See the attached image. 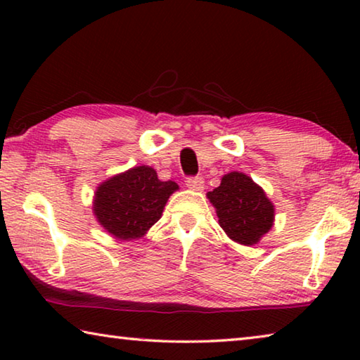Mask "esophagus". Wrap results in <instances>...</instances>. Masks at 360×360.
Masks as SVG:
<instances>
[{
	"label": "esophagus",
	"mask_w": 360,
	"mask_h": 360,
	"mask_svg": "<svg viewBox=\"0 0 360 360\" xmlns=\"http://www.w3.org/2000/svg\"><path fill=\"white\" fill-rule=\"evenodd\" d=\"M186 186L195 192H202L205 188V181L203 178H188L186 181Z\"/></svg>",
	"instance_id": "34e87169"
}]
</instances>
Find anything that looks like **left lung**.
I'll list each match as a JSON object with an SVG mask.
<instances>
[{"label":"left lung","mask_w":360,"mask_h":360,"mask_svg":"<svg viewBox=\"0 0 360 360\" xmlns=\"http://www.w3.org/2000/svg\"><path fill=\"white\" fill-rule=\"evenodd\" d=\"M206 197L216 208L219 225L238 245H257L275 222V205L245 173L224 174L221 186Z\"/></svg>","instance_id":"left-lung-1"}]
</instances>
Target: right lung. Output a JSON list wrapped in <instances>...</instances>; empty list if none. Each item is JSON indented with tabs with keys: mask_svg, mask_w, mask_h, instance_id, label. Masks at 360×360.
<instances>
[{
	"mask_svg": "<svg viewBox=\"0 0 360 360\" xmlns=\"http://www.w3.org/2000/svg\"><path fill=\"white\" fill-rule=\"evenodd\" d=\"M178 188L173 181L158 179L152 167H133L96 187L94 214L115 240H138L162 217L168 198Z\"/></svg>",
	"mask_w": 360,
	"mask_h": 360,
	"instance_id": "add662e5",
	"label": "right lung"
}]
</instances>
